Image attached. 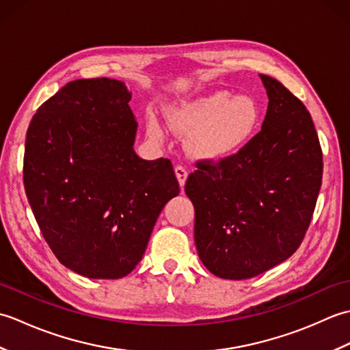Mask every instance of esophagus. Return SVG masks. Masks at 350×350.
<instances>
[{"mask_svg":"<svg viewBox=\"0 0 350 350\" xmlns=\"http://www.w3.org/2000/svg\"><path fill=\"white\" fill-rule=\"evenodd\" d=\"M174 173H176L177 180H179L180 188H183V187H185V182H187V179H188V171H187V168L182 167V165H177V167L174 168Z\"/></svg>","mask_w":350,"mask_h":350,"instance_id":"esophagus-1","label":"esophagus"}]
</instances>
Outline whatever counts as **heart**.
<instances>
[{
	"instance_id": "1",
	"label": "heart",
	"mask_w": 350,
	"mask_h": 350,
	"mask_svg": "<svg viewBox=\"0 0 350 350\" xmlns=\"http://www.w3.org/2000/svg\"><path fill=\"white\" fill-rule=\"evenodd\" d=\"M260 109L250 96L213 92L185 100L171 109L170 123L177 132H191L189 148L204 159H219L234 153L256 132ZM148 132L159 135V126L148 120Z\"/></svg>"
}]
</instances>
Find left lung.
<instances>
[{"instance_id": "1", "label": "left lung", "mask_w": 350, "mask_h": 350, "mask_svg": "<svg viewBox=\"0 0 350 350\" xmlns=\"http://www.w3.org/2000/svg\"><path fill=\"white\" fill-rule=\"evenodd\" d=\"M267 111L239 152L198 163L185 192L194 204L198 257L213 275L247 280L298 250L322 185L319 137L304 103L267 75Z\"/></svg>"}]
</instances>
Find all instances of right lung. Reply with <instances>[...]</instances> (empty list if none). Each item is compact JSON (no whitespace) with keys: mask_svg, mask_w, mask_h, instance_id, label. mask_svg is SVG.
<instances>
[{"mask_svg":"<svg viewBox=\"0 0 350 350\" xmlns=\"http://www.w3.org/2000/svg\"><path fill=\"white\" fill-rule=\"evenodd\" d=\"M132 93L111 78L77 79L28 126L24 185L58 262L117 280L143 258L154 222L180 188L168 159H141Z\"/></svg>","mask_w":350,"mask_h":350,"instance_id":"obj_1","label":"right lung"}]
</instances>
